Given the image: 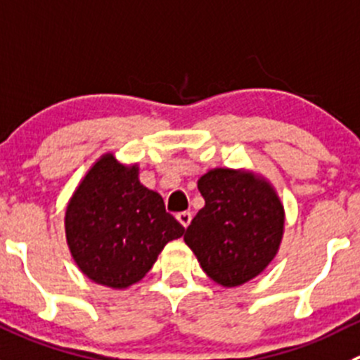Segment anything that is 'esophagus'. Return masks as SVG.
Segmentation results:
<instances>
[{
    "mask_svg": "<svg viewBox=\"0 0 360 360\" xmlns=\"http://www.w3.org/2000/svg\"><path fill=\"white\" fill-rule=\"evenodd\" d=\"M176 218H177V221H179L181 225L186 229V226L190 225V221H191V212L190 211H181V212H177Z\"/></svg>",
    "mask_w": 360,
    "mask_h": 360,
    "instance_id": "34e87169",
    "label": "esophagus"
}]
</instances>
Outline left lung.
Wrapping results in <instances>:
<instances>
[{
  "mask_svg": "<svg viewBox=\"0 0 360 360\" xmlns=\"http://www.w3.org/2000/svg\"><path fill=\"white\" fill-rule=\"evenodd\" d=\"M198 191L205 205L184 243L216 283L253 280L276 257L283 237L285 211L274 188L251 172L214 169L198 179Z\"/></svg>",
  "mask_w": 360,
  "mask_h": 360,
  "instance_id": "8db88e82",
  "label": "left lung"
}]
</instances>
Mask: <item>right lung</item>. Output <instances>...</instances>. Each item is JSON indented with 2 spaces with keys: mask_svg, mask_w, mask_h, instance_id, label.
<instances>
[{
  "mask_svg": "<svg viewBox=\"0 0 360 360\" xmlns=\"http://www.w3.org/2000/svg\"><path fill=\"white\" fill-rule=\"evenodd\" d=\"M68 248L95 283L127 288L141 281L169 240L184 226L165 211L162 195L139 181L137 165L105 155L70 198L65 216Z\"/></svg>",
  "mask_w": 360,
  "mask_h": 360,
  "instance_id": "1",
  "label": "right lung"
}]
</instances>
